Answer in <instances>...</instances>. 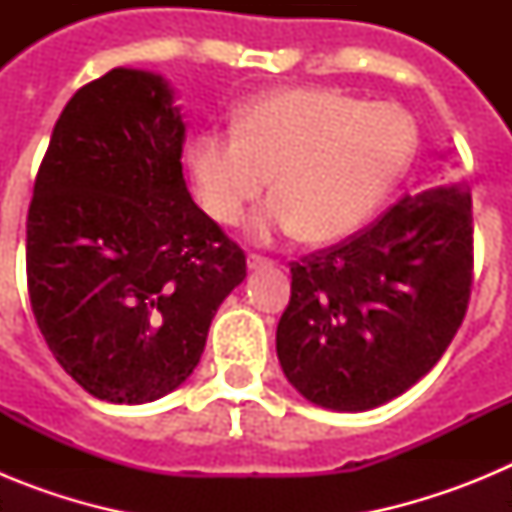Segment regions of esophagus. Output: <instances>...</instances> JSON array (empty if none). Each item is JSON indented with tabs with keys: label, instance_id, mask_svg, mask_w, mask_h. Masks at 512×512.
I'll return each instance as SVG.
<instances>
[{
	"label": "esophagus",
	"instance_id": "esophagus-1",
	"mask_svg": "<svg viewBox=\"0 0 512 512\" xmlns=\"http://www.w3.org/2000/svg\"><path fill=\"white\" fill-rule=\"evenodd\" d=\"M246 264H248V269H251V271H259V269H266V266H271L274 261L264 259V256H256V253H251Z\"/></svg>",
	"mask_w": 512,
	"mask_h": 512
}]
</instances>
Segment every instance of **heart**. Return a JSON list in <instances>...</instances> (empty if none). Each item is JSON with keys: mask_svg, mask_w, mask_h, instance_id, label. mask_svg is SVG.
<instances>
[{"mask_svg": "<svg viewBox=\"0 0 512 512\" xmlns=\"http://www.w3.org/2000/svg\"><path fill=\"white\" fill-rule=\"evenodd\" d=\"M413 117L336 89H287L248 104L233 133L194 138L200 205L220 225L241 220L271 176V197L248 220L253 241L295 235L333 243L356 233L408 171Z\"/></svg>", "mask_w": 512, "mask_h": 512, "instance_id": "obj_1", "label": "heart"}]
</instances>
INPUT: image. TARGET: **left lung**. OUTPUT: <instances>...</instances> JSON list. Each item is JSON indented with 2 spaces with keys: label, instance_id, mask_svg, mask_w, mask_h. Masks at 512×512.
<instances>
[{
  "label": "left lung",
  "instance_id": "1",
  "mask_svg": "<svg viewBox=\"0 0 512 512\" xmlns=\"http://www.w3.org/2000/svg\"><path fill=\"white\" fill-rule=\"evenodd\" d=\"M472 264L467 182L408 194L372 228L295 261L277 325L284 377L307 402L338 413L400 397L456 336Z\"/></svg>",
  "mask_w": 512,
  "mask_h": 512
}]
</instances>
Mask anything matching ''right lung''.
I'll return each instance as SVG.
<instances>
[{"instance_id": "1", "label": "right lung", "mask_w": 512, "mask_h": 512, "mask_svg": "<svg viewBox=\"0 0 512 512\" xmlns=\"http://www.w3.org/2000/svg\"><path fill=\"white\" fill-rule=\"evenodd\" d=\"M161 74L112 69L63 107L27 212V289L45 343L97 400L187 382L246 256L194 205L187 122Z\"/></svg>"}]
</instances>
